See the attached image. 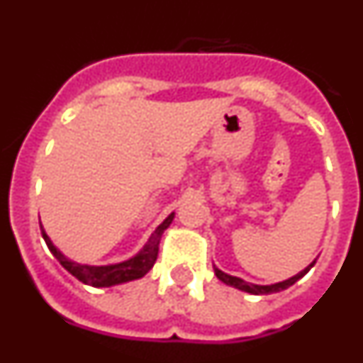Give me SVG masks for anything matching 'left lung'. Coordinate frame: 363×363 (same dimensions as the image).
I'll list each match as a JSON object with an SVG mask.
<instances>
[{
    "instance_id": "1",
    "label": "left lung",
    "mask_w": 363,
    "mask_h": 363,
    "mask_svg": "<svg viewBox=\"0 0 363 363\" xmlns=\"http://www.w3.org/2000/svg\"><path fill=\"white\" fill-rule=\"evenodd\" d=\"M314 264H316V259H313V262H311V264L303 269V271H300L298 274H294V277L287 278V280H284V281H278V284H271V285L251 284V281H245L238 277H230V274L220 271L218 267H214V274L218 277V280H221L225 285H230V287H234V289H240V291H243V293L256 294V296H259V294H272V293H280V291L287 289V287H291L293 284H296L300 278L306 277Z\"/></svg>"
}]
</instances>
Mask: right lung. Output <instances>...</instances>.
I'll list each match as a JSON object with an SVG mask.
<instances>
[{"instance_id":"add662e5","label":"right lung","mask_w":363,"mask_h":363,"mask_svg":"<svg viewBox=\"0 0 363 363\" xmlns=\"http://www.w3.org/2000/svg\"><path fill=\"white\" fill-rule=\"evenodd\" d=\"M174 220V213H171L165 220L156 227L150 238L147 240L145 245L129 259H123L120 264H108V265H86V264H78L74 259L67 258L60 249L52 243V240L49 238V234L45 233L43 225H41V234H43V240L49 247V251L56 256V259L67 271L72 274V277L78 278L79 281H83L85 285H91V287H114V285L127 284V281L140 280L147 274V272L152 269V265L156 264V258H158V249H160V240H162V234L169 229V225Z\"/></svg>"}]
</instances>
